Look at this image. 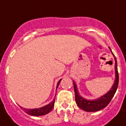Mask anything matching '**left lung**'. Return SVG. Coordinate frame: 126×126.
Segmentation results:
<instances>
[{
  "label": "left lung",
  "instance_id": "obj_1",
  "mask_svg": "<svg viewBox=\"0 0 126 126\" xmlns=\"http://www.w3.org/2000/svg\"><path fill=\"white\" fill-rule=\"evenodd\" d=\"M111 52L113 56L114 57L115 60V82L111 89L108 91V92L103 95L99 99L94 100H87L85 99L84 98H82L79 93V91L77 90V85L75 84V82H73L74 84V93H75V101L77 103V105L84 110L85 111L93 112V111H97L99 110L103 109L109 104L112 99V98L114 96L115 93L117 91V87H118V83H119V74H118V71H117V60L115 56V55L113 54L111 49H110Z\"/></svg>",
  "mask_w": 126,
  "mask_h": 126
}]
</instances>
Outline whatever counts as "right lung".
I'll list each match as a JSON object with an SVG mask.
<instances>
[{"label":"right lung","instance_id":"add662e5","mask_svg":"<svg viewBox=\"0 0 126 126\" xmlns=\"http://www.w3.org/2000/svg\"><path fill=\"white\" fill-rule=\"evenodd\" d=\"M60 81H61V80H60L59 82H58L56 89L58 87V85H59ZM54 102H55V99L51 103H49L48 105H47L46 106H44V107H40V108H38V109H33V110H31V109L23 108L22 107H21V108L23 109V110L26 113H27V114L31 115H33V116H40V115H44L47 114V113H49V112L52 111V109L54 107Z\"/></svg>","mask_w":126,"mask_h":126}]
</instances>
